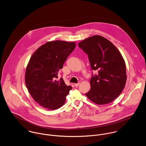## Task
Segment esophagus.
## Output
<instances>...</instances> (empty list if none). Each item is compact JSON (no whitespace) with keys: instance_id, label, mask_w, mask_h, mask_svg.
Segmentation results:
<instances>
[{"instance_id":"obj_1","label":"esophagus","mask_w":146,"mask_h":146,"mask_svg":"<svg viewBox=\"0 0 146 146\" xmlns=\"http://www.w3.org/2000/svg\"><path fill=\"white\" fill-rule=\"evenodd\" d=\"M80 83H79V82L77 83V84H74V86H75L76 87H78V86L80 85Z\"/></svg>"}]
</instances>
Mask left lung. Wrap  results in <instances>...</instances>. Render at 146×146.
Instances as JSON below:
<instances>
[{"instance_id":"1","label":"left lung","mask_w":146,"mask_h":146,"mask_svg":"<svg viewBox=\"0 0 146 146\" xmlns=\"http://www.w3.org/2000/svg\"><path fill=\"white\" fill-rule=\"evenodd\" d=\"M88 55L92 70L98 74L90 80L91 89L85 95L99 105L111 103L122 92L126 82L125 62L118 49L107 39L94 35L78 43Z\"/></svg>"}]
</instances>
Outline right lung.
<instances>
[{
    "mask_svg": "<svg viewBox=\"0 0 146 146\" xmlns=\"http://www.w3.org/2000/svg\"><path fill=\"white\" fill-rule=\"evenodd\" d=\"M76 47V43L48 42L39 47L30 59L25 72V84L34 100L44 108L57 110L72 88L63 79L57 81L58 72Z\"/></svg>",
    "mask_w": 146,
    "mask_h": 146,
    "instance_id": "obj_1",
    "label": "right lung"
}]
</instances>
